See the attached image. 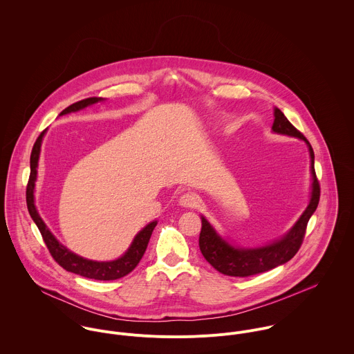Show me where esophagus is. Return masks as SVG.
<instances>
[{"label":"esophagus","instance_id":"1","mask_svg":"<svg viewBox=\"0 0 354 354\" xmlns=\"http://www.w3.org/2000/svg\"><path fill=\"white\" fill-rule=\"evenodd\" d=\"M199 203V198L196 194H192V192H187L184 195H181V198L178 199V204L181 207H187V208H194L196 207Z\"/></svg>","mask_w":354,"mask_h":354}]
</instances>
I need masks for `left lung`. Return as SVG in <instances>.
Here are the masks:
<instances>
[{
    "mask_svg": "<svg viewBox=\"0 0 354 354\" xmlns=\"http://www.w3.org/2000/svg\"><path fill=\"white\" fill-rule=\"evenodd\" d=\"M271 129L274 133L286 135L304 140L305 145L308 146L312 177L309 203L304 209L303 214L300 215V218L289 229L288 233L266 245L253 248H243L230 244L202 215V232L199 236V247L203 256L215 270L229 277H250L268 271L289 261L300 250L308 221L316 211L319 204L320 185L315 173V153L309 142L305 139L301 132H299L289 122V120L278 107L274 109V124Z\"/></svg>",
    "mask_w": 354,
    "mask_h": 354,
    "instance_id": "obj_1",
    "label": "left lung"
}]
</instances>
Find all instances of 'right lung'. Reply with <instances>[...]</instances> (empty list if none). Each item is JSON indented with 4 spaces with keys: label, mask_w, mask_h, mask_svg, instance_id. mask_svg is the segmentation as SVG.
I'll list each match as a JSON object with an SVG mask.
<instances>
[{
    "label": "right lung",
    "mask_w": 354,
    "mask_h": 354,
    "mask_svg": "<svg viewBox=\"0 0 354 354\" xmlns=\"http://www.w3.org/2000/svg\"><path fill=\"white\" fill-rule=\"evenodd\" d=\"M104 101V98H87L83 101L76 102L71 106H68L65 110H62L59 113V115H65L69 113H75L79 110H83L91 104H95L98 102ZM46 135V129L39 135V138L37 139L32 151H31V158H30V167H31V173H30V180H28V185H27V208L28 212L32 218V221L35 222V225L38 226L44 241L51 253V256L54 257V260L66 271L90 278V279H98V281H113V279H118L125 277L127 274H129L140 261V259L143 257V254L147 250L150 237H151L152 230L156 226L158 221H152L149 225H146L133 239V241L131 243L129 248L125 251L122 256H120L118 259L114 260H109V261H98V260H90L86 257H82L76 253L69 251L66 247H64L51 233L50 229L46 226V223L44 222V219L41 218L37 205H35V183H37V176H38V162H39V155H41V146L44 142V138Z\"/></svg>",
    "instance_id": "add662e5"
}]
</instances>
